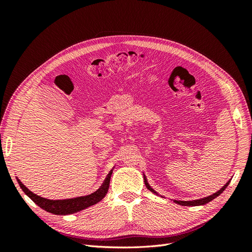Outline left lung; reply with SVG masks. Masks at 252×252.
<instances>
[{"label": "left lung", "mask_w": 252, "mask_h": 252, "mask_svg": "<svg viewBox=\"0 0 252 252\" xmlns=\"http://www.w3.org/2000/svg\"><path fill=\"white\" fill-rule=\"evenodd\" d=\"M144 182H145V185H146V187H147V189H149L150 191H152L154 193H157L154 189H152L150 186H149V184H148V182H147V179H146V177H145L144 175ZM229 183H230V181L229 182H227L226 183V185L224 186V187H222L220 188L218 192H216V193H213V194H211V195H209V196H207V197H204V199H200V200H194V201H174L175 203H178V204H180V205H182V206H200V205H205V204H207V203H209L210 201H212L213 199H216L217 196H219L220 193H222L224 190L226 189V187L229 185Z\"/></svg>", "instance_id": "8db88e82"}]
</instances>
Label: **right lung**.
<instances>
[{
    "instance_id": "obj_1",
    "label": "right lung",
    "mask_w": 252,
    "mask_h": 252,
    "mask_svg": "<svg viewBox=\"0 0 252 252\" xmlns=\"http://www.w3.org/2000/svg\"><path fill=\"white\" fill-rule=\"evenodd\" d=\"M112 170L108 173L102 186L98 188L95 192L86 196H79V197H74V199H68V200L52 201L48 199H44V197H41L30 191L25 185L22 184V182L19 179H17V181L23 191H24L37 206H40L42 209L46 210L47 212L53 213V215L66 216V215H71V213H75L85 208H88L90 206L100 202L108 191Z\"/></svg>"
}]
</instances>
